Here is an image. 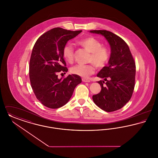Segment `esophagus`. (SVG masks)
Wrapping results in <instances>:
<instances>
[{"label":"esophagus","mask_w":158,"mask_h":158,"mask_svg":"<svg viewBox=\"0 0 158 158\" xmlns=\"http://www.w3.org/2000/svg\"><path fill=\"white\" fill-rule=\"evenodd\" d=\"M82 81L84 82H90V81L88 79H86V78H82Z\"/></svg>","instance_id":"esophagus-1"}]
</instances>
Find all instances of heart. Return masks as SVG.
Segmentation results:
<instances>
[{
  "label": "heart",
  "instance_id": "heart-1",
  "mask_svg": "<svg viewBox=\"0 0 158 158\" xmlns=\"http://www.w3.org/2000/svg\"><path fill=\"white\" fill-rule=\"evenodd\" d=\"M79 45L90 53L88 64H77L70 69L72 74L87 77L95 71V66L98 68L104 67L110 60V52L108 47L103 46L102 43L93 37L85 38L77 41ZM63 56L69 63L74 61V48L70 44H68L63 48ZM95 65H94V64Z\"/></svg>",
  "mask_w": 158,
  "mask_h": 158
}]
</instances>
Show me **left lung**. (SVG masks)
<instances>
[{"mask_svg":"<svg viewBox=\"0 0 158 158\" xmlns=\"http://www.w3.org/2000/svg\"><path fill=\"white\" fill-rule=\"evenodd\" d=\"M90 32L103 35L111 47L108 65L97 74L99 77L104 79L98 82L101 90L93 95L92 99L102 110L113 112L124 106L132 96L135 85V61L127 43L119 36L106 30Z\"/></svg>","mask_w":158,"mask_h":158,"instance_id":"8db88e82","label":"left lung"}]
</instances>
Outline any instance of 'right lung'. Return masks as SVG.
<instances>
[{
  "mask_svg": "<svg viewBox=\"0 0 158 158\" xmlns=\"http://www.w3.org/2000/svg\"><path fill=\"white\" fill-rule=\"evenodd\" d=\"M82 31L54 28L41 35L34 45L30 61L31 85L38 100L49 108L67 104L76 86L82 82L81 77L74 74L61 79L57 75L68 70L63 47Z\"/></svg>",
  "mask_w": 158,
  "mask_h": 158,
  "instance_id": "right-lung-1",
  "label": "right lung"
}]
</instances>
